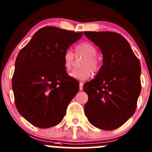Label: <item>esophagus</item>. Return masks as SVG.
<instances>
[{
  "instance_id": "1",
  "label": "esophagus",
  "mask_w": 152,
  "mask_h": 152,
  "mask_svg": "<svg viewBox=\"0 0 152 152\" xmlns=\"http://www.w3.org/2000/svg\"><path fill=\"white\" fill-rule=\"evenodd\" d=\"M83 83L80 82V83H79V89H80V91L83 90Z\"/></svg>"
}]
</instances>
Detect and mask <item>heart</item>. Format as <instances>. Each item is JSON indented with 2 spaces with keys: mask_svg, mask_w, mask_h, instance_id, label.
<instances>
[{
  "mask_svg": "<svg viewBox=\"0 0 152 152\" xmlns=\"http://www.w3.org/2000/svg\"><path fill=\"white\" fill-rule=\"evenodd\" d=\"M98 49L93 43L89 42H81L75 47V53L71 50H66L63 56L64 66L66 71H69L74 63L76 58L82 57L83 59L80 63L81 69H76L69 74L71 78L80 81L88 79L94 73L99 72L102 66L101 61L98 56Z\"/></svg>",
  "mask_w": 152,
  "mask_h": 152,
  "instance_id": "1",
  "label": "heart"
}]
</instances>
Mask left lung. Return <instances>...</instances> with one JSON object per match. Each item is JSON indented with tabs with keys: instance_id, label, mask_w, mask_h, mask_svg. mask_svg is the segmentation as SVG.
I'll return each instance as SVG.
<instances>
[{
	"instance_id": "left-lung-1",
	"label": "left lung",
	"mask_w": 152,
	"mask_h": 152,
	"mask_svg": "<svg viewBox=\"0 0 152 152\" xmlns=\"http://www.w3.org/2000/svg\"><path fill=\"white\" fill-rule=\"evenodd\" d=\"M103 53V65L94 79L84 83L88 94L84 111L96 128H118L135 112L142 90L141 65L121 35L108 31H84Z\"/></svg>"
}]
</instances>
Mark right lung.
<instances>
[{
	"label": "right lung",
	"instance_id": "1",
	"mask_svg": "<svg viewBox=\"0 0 152 152\" xmlns=\"http://www.w3.org/2000/svg\"><path fill=\"white\" fill-rule=\"evenodd\" d=\"M83 32L46 26L20 50L15 63L12 88L20 114L38 128L58 124L79 90L67 74L63 56Z\"/></svg>",
	"mask_w": 152,
	"mask_h": 152
}]
</instances>
